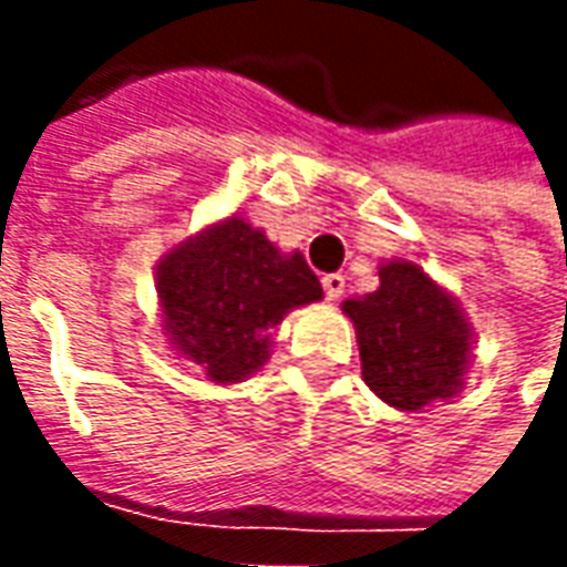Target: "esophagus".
Returning <instances> with one entry per match:
<instances>
[{
	"mask_svg": "<svg viewBox=\"0 0 567 567\" xmlns=\"http://www.w3.org/2000/svg\"><path fill=\"white\" fill-rule=\"evenodd\" d=\"M321 288H324V297H328V300H340L346 291V276H340V272L324 276V279H321Z\"/></svg>",
	"mask_w": 567,
	"mask_h": 567,
	"instance_id": "34e87169",
	"label": "esophagus"
}]
</instances>
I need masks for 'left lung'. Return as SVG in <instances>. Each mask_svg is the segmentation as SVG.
Segmentation results:
<instances>
[{
  "instance_id": "obj_1",
  "label": "left lung",
  "mask_w": 567,
  "mask_h": 567,
  "mask_svg": "<svg viewBox=\"0 0 567 567\" xmlns=\"http://www.w3.org/2000/svg\"><path fill=\"white\" fill-rule=\"evenodd\" d=\"M361 377L401 413L455 398L474 364L476 328L446 285L416 260H380V288L343 300Z\"/></svg>"
}]
</instances>
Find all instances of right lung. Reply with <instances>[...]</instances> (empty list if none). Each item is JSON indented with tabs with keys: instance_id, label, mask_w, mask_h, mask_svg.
Instances as JSON below:
<instances>
[{
	"instance_id": "1",
	"label": "right lung",
	"mask_w": 567,
	"mask_h": 567,
	"mask_svg": "<svg viewBox=\"0 0 567 567\" xmlns=\"http://www.w3.org/2000/svg\"><path fill=\"white\" fill-rule=\"evenodd\" d=\"M154 288L169 349L215 385L258 373L285 316L324 297L303 255L243 215L215 218L161 255Z\"/></svg>"
}]
</instances>
